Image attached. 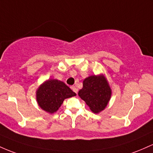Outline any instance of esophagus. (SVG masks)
Listing matches in <instances>:
<instances>
[{
	"mask_svg": "<svg viewBox=\"0 0 153 153\" xmlns=\"http://www.w3.org/2000/svg\"><path fill=\"white\" fill-rule=\"evenodd\" d=\"M71 89L72 90L74 91V92H75V93L77 94V92H78V90H77V88L76 87H74V86H73V87H71Z\"/></svg>",
	"mask_w": 153,
	"mask_h": 153,
	"instance_id": "esophagus-1",
	"label": "esophagus"
}]
</instances>
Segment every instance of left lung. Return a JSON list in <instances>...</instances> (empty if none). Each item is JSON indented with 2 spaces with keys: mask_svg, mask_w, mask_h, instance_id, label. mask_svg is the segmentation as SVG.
Wrapping results in <instances>:
<instances>
[{
  "mask_svg": "<svg viewBox=\"0 0 153 153\" xmlns=\"http://www.w3.org/2000/svg\"><path fill=\"white\" fill-rule=\"evenodd\" d=\"M78 95L94 114H99L108 104L112 90L106 77L100 74L85 79L83 87L79 91Z\"/></svg>",
  "mask_w": 153,
  "mask_h": 153,
  "instance_id": "8db88e82",
  "label": "left lung"
}]
</instances>
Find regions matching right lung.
Listing matches in <instances>:
<instances>
[{"label": "right lung", "instance_id": "obj_1", "mask_svg": "<svg viewBox=\"0 0 153 153\" xmlns=\"http://www.w3.org/2000/svg\"><path fill=\"white\" fill-rule=\"evenodd\" d=\"M76 95L63 82L50 79L37 88L36 100L43 111L52 114L58 111L65 99Z\"/></svg>", "mask_w": 153, "mask_h": 153}]
</instances>
